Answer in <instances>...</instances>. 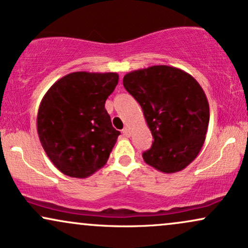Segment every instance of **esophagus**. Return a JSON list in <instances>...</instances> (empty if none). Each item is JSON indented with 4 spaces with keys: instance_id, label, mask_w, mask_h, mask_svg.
Instances as JSON below:
<instances>
[{
    "instance_id": "obj_1",
    "label": "esophagus",
    "mask_w": 248,
    "mask_h": 248,
    "mask_svg": "<svg viewBox=\"0 0 248 248\" xmlns=\"http://www.w3.org/2000/svg\"><path fill=\"white\" fill-rule=\"evenodd\" d=\"M122 133H124V135L126 136V138H129V136H130V130H129V128H128V127L124 128V130H122Z\"/></svg>"
}]
</instances>
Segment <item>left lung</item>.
I'll list each match as a JSON object with an SVG mask.
<instances>
[{
    "label": "left lung",
    "instance_id": "1",
    "mask_svg": "<svg viewBox=\"0 0 248 248\" xmlns=\"http://www.w3.org/2000/svg\"><path fill=\"white\" fill-rule=\"evenodd\" d=\"M124 86L143 110L154 138L142 154L156 170L173 173L197 157L205 141L210 107L197 80L177 67L155 65L124 77Z\"/></svg>",
    "mask_w": 248,
    "mask_h": 248
}]
</instances>
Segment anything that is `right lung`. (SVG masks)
<instances>
[{"label":"right lung","instance_id":"right-lung-1","mask_svg":"<svg viewBox=\"0 0 248 248\" xmlns=\"http://www.w3.org/2000/svg\"><path fill=\"white\" fill-rule=\"evenodd\" d=\"M119 75L73 72L43 96L37 132L47 157L70 177L86 178L107 163L120 132L105 108Z\"/></svg>","mask_w":248,"mask_h":248}]
</instances>
